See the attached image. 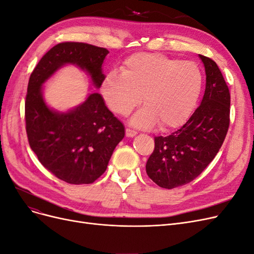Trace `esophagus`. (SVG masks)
I'll return each instance as SVG.
<instances>
[{
  "label": "esophagus",
  "instance_id": "esophagus-1",
  "mask_svg": "<svg viewBox=\"0 0 254 254\" xmlns=\"http://www.w3.org/2000/svg\"><path fill=\"white\" fill-rule=\"evenodd\" d=\"M137 135V132L134 129H130V128H126V136L127 137H134Z\"/></svg>",
  "mask_w": 254,
  "mask_h": 254
}]
</instances>
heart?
<instances>
[{"label":"heart","mask_w":254,"mask_h":254,"mask_svg":"<svg viewBox=\"0 0 254 254\" xmlns=\"http://www.w3.org/2000/svg\"><path fill=\"white\" fill-rule=\"evenodd\" d=\"M203 76L199 65L159 53H136L126 60L121 73L110 72L101 83L108 107L127 115L142 99L145 106L132 118L138 127L180 126L200 96Z\"/></svg>","instance_id":"b5f03b06"}]
</instances>
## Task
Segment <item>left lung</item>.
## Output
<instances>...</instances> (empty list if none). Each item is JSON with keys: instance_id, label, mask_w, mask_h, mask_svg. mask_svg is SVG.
<instances>
[{"instance_id": "obj_1", "label": "left lung", "mask_w": 254, "mask_h": 254, "mask_svg": "<svg viewBox=\"0 0 254 254\" xmlns=\"http://www.w3.org/2000/svg\"><path fill=\"white\" fill-rule=\"evenodd\" d=\"M206 73L201 105L181 128L155 137L145 168L162 189L172 190L195 179L218 154L229 127L230 93L218 64L199 54Z\"/></svg>"}]
</instances>
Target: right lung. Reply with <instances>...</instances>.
I'll use <instances>...</instances> for the list:
<instances>
[{
    "label": "right lung",
    "mask_w": 254,
    "mask_h": 254,
    "mask_svg": "<svg viewBox=\"0 0 254 254\" xmlns=\"http://www.w3.org/2000/svg\"><path fill=\"white\" fill-rule=\"evenodd\" d=\"M108 53L106 48L84 43L58 44L41 59L28 82V141L44 167L70 184L93 183L106 172L113 152L125 137V127L99 93H90L81 105L59 112L47 106L43 84L64 65L75 64L99 89L106 77L101 67Z\"/></svg>",
    "instance_id": "add662e5"
}]
</instances>
